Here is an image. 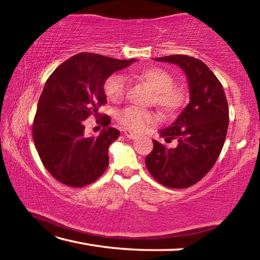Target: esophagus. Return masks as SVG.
Wrapping results in <instances>:
<instances>
[{
    "mask_svg": "<svg viewBox=\"0 0 260 260\" xmlns=\"http://www.w3.org/2000/svg\"><path fill=\"white\" fill-rule=\"evenodd\" d=\"M124 134L126 138L128 139H135L136 138V134L134 133V132H132L131 129H124Z\"/></svg>",
    "mask_w": 260,
    "mask_h": 260,
    "instance_id": "1",
    "label": "esophagus"
}]
</instances>
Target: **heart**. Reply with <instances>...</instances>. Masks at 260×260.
Returning a JSON list of instances; mask_svg holds the SVG:
<instances>
[{
    "label": "heart",
    "instance_id": "heart-1",
    "mask_svg": "<svg viewBox=\"0 0 260 260\" xmlns=\"http://www.w3.org/2000/svg\"><path fill=\"white\" fill-rule=\"evenodd\" d=\"M131 77L138 79L155 90L151 102L165 114L174 116L187 102V95L182 88L174 86V79L160 68H144L131 73ZM127 85L125 79L119 74H112L104 82V93L112 102H121L125 99ZM119 124L135 132H142L157 120L156 114L148 110L126 108L118 113Z\"/></svg>",
    "mask_w": 260,
    "mask_h": 260
}]
</instances>
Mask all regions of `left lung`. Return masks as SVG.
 <instances>
[{
  "mask_svg": "<svg viewBox=\"0 0 260 260\" xmlns=\"http://www.w3.org/2000/svg\"><path fill=\"white\" fill-rule=\"evenodd\" d=\"M177 64L186 73L190 102L172 125L160 131L167 148L152 140L153 149L146 157V166L162 186L180 189L200 181L212 169L221 152L230 122V110L221 82L203 61L187 55L156 58Z\"/></svg>",
  "mask_w": 260,
  "mask_h": 260,
  "instance_id": "obj_1",
  "label": "left lung"
}]
</instances>
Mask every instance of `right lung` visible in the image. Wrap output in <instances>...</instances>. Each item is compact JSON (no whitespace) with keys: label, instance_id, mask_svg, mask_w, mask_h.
<instances>
[{"label":"right lung","instance_id":"1","mask_svg":"<svg viewBox=\"0 0 260 260\" xmlns=\"http://www.w3.org/2000/svg\"><path fill=\"white\" fill-rule=\"evenodd\" d=\"M134 60L81 52L61 63L48 78L32 134L43 166L57 181L81 188L107 171L109 147L120 132L109 127L111 118L99 113V108L107 104L103 86L113 72ZM90 115L104 127L99 137L84 134V120Z\"/></svg>","mask_w":260,"mask_h":260}]
</instances>
